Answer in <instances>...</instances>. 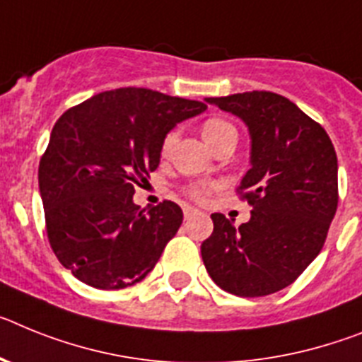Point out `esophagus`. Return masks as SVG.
<instances>
[{
	"label": "esophagus",
	"instance_id": "1",
	"mask_svg": "<svg viewBox=\"0 0 362 362\" xmlns=\"http://www.w3.org/2000/svg\"><path fill=\"white\" fill-rule=\"evenodd\" d=\"M193 215H197V209H193V207H184V216H185V220H189L191 216Z\"/></svg>",
	"mask_w": 362,
	"mask_h": 362
}]
</instances>
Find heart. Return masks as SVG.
<instances>
[{
  "label": "heart",
  "mask_w": 362,
  "mask_h": 362,
  "mask_svg": "<svg viewBox=\"0 0 362 362\" xmlns=\"http://www.w3.org/2000/svg\"><path fill=\"white\" fill-rule=\"evenodd\" d=\"M202 136L204 140L207 142V146L215 149L220 142H224L226 138L229 136H237V129H235L233 124H229L228 120H222V118H209V120L204 122L202 125ZM177 131H171V133L165 134L162 142V156H169L171 153L173 146L177 142ZM209 193V187L206 185H191L189 189H187V194H189L193 200H204Z\"/></svg>",
  "instance_id": "1"
}]
</instances>
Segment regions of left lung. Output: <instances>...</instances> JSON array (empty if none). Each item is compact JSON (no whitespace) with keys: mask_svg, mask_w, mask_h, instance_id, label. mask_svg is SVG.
<instances>
[{"mask_svg":"<svg viewBox=\"0 0 362 362\" xmlns=\"http://www.w3.org/2000/svg\"><path fill=\"white\" fill-rule=\"evenodd\" d=\"M206 102L250 131L251 168L238 191L253 209L238 228L213 213V233L200 247L204 266L229 293H275L325 246L339 202L337 155L325 129L281 94L251 90Z\"/></svg>","mask_w":362,"mask_h":362,"instance_id":"obj_1","label":"left lung"}]
</instances>
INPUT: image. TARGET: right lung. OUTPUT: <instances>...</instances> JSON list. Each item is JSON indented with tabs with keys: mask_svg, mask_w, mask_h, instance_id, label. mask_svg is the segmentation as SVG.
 I'll return each mask as SVG.
<instances>
[{
	"mask_svg": "<svg viewBox=\"0 0 362 362\" xmlns=\"http://www.w3.org/2000/svg\"><path fill=\"white\" fill-rule=\"evenodd\" d=\"M206 103L151 89L94 94L59 116L40 160V193L54 255L78 281L122 290L146 279L177 235L182 209L133 202L160 163L165 134Z\"/></svg>",
	"mask_w": 362,
	"mask_h": 362,
	"instance_id": "add662e5",
	"label": "right lung"
}]
</instances>
